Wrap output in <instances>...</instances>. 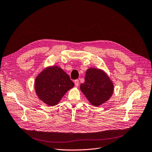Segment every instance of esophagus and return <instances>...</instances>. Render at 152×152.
Segmentation results:
<instances>
[{
    "label": "esophagus",
    "mask_w": 152,
    "mask_h": 152,
    "mask_svg": "<svg viewBox=\"0 0 152 152\" xmlns=\"http://www.w3.org/2000/svg\"><path fill=\"white\" fill-rule=\"evenodd\" d=\"M79 80H76L75 81V86L76 87H78V86H79Z\"/></svg>",
    "instance_id": "34e87169"
}]
</instances>
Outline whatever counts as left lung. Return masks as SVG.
Returning <instances> with one entry per match:
<instances>
[{
  "label": "left lung",
  "mask_w": 152,
  "mask_h": 152,
  "mask_svg": "<svg viewBox=\"0 0 152 152\" xmlns=\"http://www.w3.org/2000/svg\"><path fill=\"white\" fill-rule=\"evenodd\" d=\"M113 84L102 70L89 68L86 72L85 83L80 89L91 104L98 106L111 98L113 93Z\"/></svg>",
  "instance_id": "left-lung-1"
}]
</instances>
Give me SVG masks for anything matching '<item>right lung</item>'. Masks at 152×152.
<instances>
[{
    "label": "right lung",
    "mask_w": 152,
    "mask_h": 152,
    "mask_svg": "<svg viewBox=\"0 0 152 152\" xmlns=\"http://www.w3.org/2000/svg\"><path fill=\"white\" fill-rule=\"evenodd\" d=\"M35 89L39 98L49 106L58 104L66 93L74 86V83L61 67H47L35 80Z\"/></svg>",
    "instance_id": "obj_1"
}]
</instances>
